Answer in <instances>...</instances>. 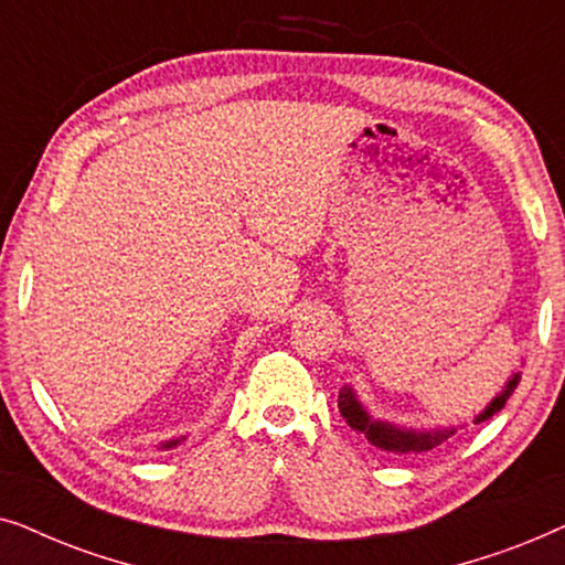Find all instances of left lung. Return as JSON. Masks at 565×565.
Segmentation results:
<instances>
[{
	"instance_id": "8db88e82",
	"label": "left lung",
	"mask_w": 565,
	"mask_h": 565,
	"mask_svg": "<svg viewBox=\"0 0 565 565\" xmlns=\"http://www.w3.org/2000/svg\"><path fill=\"white\" fill-rule=\"evenodd\" d=\"M519 385V372L514 374L507 382V387L501 390V395H495L491 405L480 413L476 418V424H483L493 416V413H499L503 405H507L509 395L514 393V387ZM338 408H341V416L349 420L351 428H356V431L366 434V439L372 441L374 447L380 449H387V452H428V449H434L436 445H441V441L449 439V436L455 434V428H436V431H411V428H401L395 424H385V420H372L370 413L361 408V403L356 401V395H353L351 387H343L341 395H338Z\"/></svg>"
}]
</instances>
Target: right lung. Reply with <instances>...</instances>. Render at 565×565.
<instances>
[{"instance_id": "obj_1", "label": "right lung", "mask_w": 565, "mask_h": 565, "mask_svg": "<svg viewBox=\"0 0 565 565\" xmlns=\"http://www.w3.org/2000/svg\"><path fill=\"white\" fill-rule=\"evenodd\" d=\"M178 441H180V439H172V441H164V445H162V447H164V449H168V447H175V445H178Z\"/></svg>"}]
</instances>
